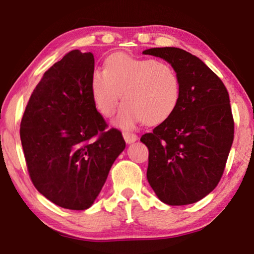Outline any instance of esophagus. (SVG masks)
<instances>
[{
    "label": "esophagus",
    "mask_w": 254,
    "mask_h": 254,
    "mask_svg": "<svg viewBox=\"0 0 254 254\" xmlns=\"http://www.w3.org/2000/svg\"><path fill=\"white\" fill-rule=\"evenodd\" d=\"M122 134H123V138H124V140H126L127 143L134 142V141H137V140H138V135L134 134V133H132V132L124 131Z\"/></svg>",
    "instance_id": "esophagus-1"
}]
</instances>
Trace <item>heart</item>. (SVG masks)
<instances>
[{
    "mask_svg": "<svg viewBox=\"0 0 254 254\" xmlns=\"http://www.w3.org/2000/svg\"><path fill=\"white\" fill-rule=\"evenodd\" d=\"M122 99L116 122L123 127L142 121L160 124L175 113L180 99V79L170 64L148 58L115 54L108 57L105 70L94 68L91 74V94L99 112L114 114Z\"/></svg>",
    "mask_w": 254,
    "mask_h": 254,
    "instance_id": "heart-1",
    "label": "heart"
}]
</instances>
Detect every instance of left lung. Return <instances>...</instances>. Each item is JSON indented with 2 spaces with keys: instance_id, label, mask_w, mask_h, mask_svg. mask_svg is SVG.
Here are the masks:
<instances>
[{
  "instance_id": "8db88e82",
  "label": "left lung",
  "mask_w": 254,
  "mask_h": 254,
  "mask_svg": "<svg viewBox=\"0 0 254 254\" xmlns=\"http://www.w3.org/2000/svg\"><path fill=\"white\" fill-rule=\"evenodd\" d=\"M180 79L173 114L140 139L149 150L147 179L169 205H187L205 197L224 175L234 140L229 94L220 78L197 57L179 48H153Z\"/></svg>"
}]
</instances>
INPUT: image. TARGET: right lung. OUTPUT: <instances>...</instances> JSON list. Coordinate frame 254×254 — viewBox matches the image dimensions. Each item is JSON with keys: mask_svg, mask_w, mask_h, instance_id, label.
<instances>
[{"mask_svg": "<svg viewBox=\"0 0 254 254\" xmlns=\"http://www.w3.org/2000/svg\"><path fill=\"white\" fill-rule=\"evenodd\" d=\"M93 69L91 52H68L43 74L20 123L30 180L64 209H89L126 148L121 131H106L107 123L97 111L91 94Z\"/></svg>", "mask_w": 254, "mask_h": 254, "instance_id": "add662e5", "label": "right lung"}]
</instances>
